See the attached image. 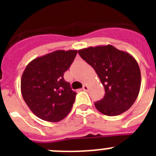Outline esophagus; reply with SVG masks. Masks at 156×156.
<instances>
[{"instance_id": "esophagus-1", "label": "esophagus", "mask_w": 156, "mask_h": 156, "mask_svg": "<svg viewBox=\"0 0 156 156\" xmlns=\"http://www.w3.org/2000/svg\"><path fill=\"white\" fill-rule=\"evenodd\" d=\"M82 90H84V91H87V90H88V87L87 86V85H83V86Z\"/></svg>"}]
</instances>
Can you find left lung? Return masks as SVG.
I'll list each match as a JSON object with an SVG mask.
<instances>
[{
  "instance_id": "8db88e82",
  "label": "left lung",
  "mask_w": 156,
  "mask_h": 156,
  "mask_svg": "<svg viewBox=\"0 0 156 156\" xmlns=\"http://www.w3.org/2000/svg\"><path fill=\"white\" fill-rule=\"evenodd\" d=\"M92 66L105 88L104 98L94 102L98 110L108 116L122 114L132 106L140 87V71L130 55L112 45L78 51Z\"/></svg>"
}]
</instances>
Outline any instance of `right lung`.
<instances>
[{"mask_svg":"<svg viewBox=\"0 0 156 156\" xmlns=\"http://www.w3.org/2000/svg\"><path fill=\"white\" fill-rule=\"evenodd\" d=\"M77 51H56L31 62L23 72L21 90L23 99L37 117L58 122L71 111L76 92L64 80Z\"/></svg>","mask_w":156,"mask_h":156,"instance_id":"right-lung-1","label":"right lung"}]
</instances>
